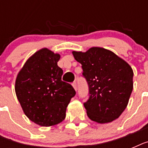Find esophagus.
I'll return each instance as SVG.
<instances>
[{"label":"esophagus","mask_w":148,"mask_h":148,"mask_svg":"<svg viewBox=\"0 0 148 148\" xmlns=\"http://www.w3.org/2000/svg\"><path fill=\"white\" fill-rule=\"evenodd\" d=\"M72 86H73L74 89H75V90H77V82H76V81H74V83L72 84Z\"/></svg>","instance_id":"obj_1"}]
</instances>
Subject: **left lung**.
<instances>
[{
  "label": "left lung",
  "instance_id": "obj_1",
  "mask_svg": "<svg viewBox=\"0 0 148 148\" xmlns=\"http://www.w3.org/2000/svg\"><path fill=\"white\" fill-rule=\"evenodd\" d=\"M72 53L82 65V74L89 88V98L84 103L88 117L100 124L118 118L127 108L133 90L131 66L114 52L102 47Z\"/></svg>",
  "mask_w": 148,
  "mask_h": 148
}]
</instances>
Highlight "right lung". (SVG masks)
I'll return each instance as SVG.
<instances>
[{
  "label": "right lung",
  "instance_id": "add662e5",
  "mask_svg": "<svg viewBox=\"0 0 148 148\" xmlns=\"http://www.w3.org/2000/svg\"><path fill=\"white\" fill-rule=\"evenodd\" d=\"M60 56L42 48L28 58L17 74L15 92L23 111L31 121L43 127L63 121L71 99L76 95L62 81L58 66Z\"/></svg>",
  "mask_w": 148,
  "mask_h": 148
}]
</instances>
